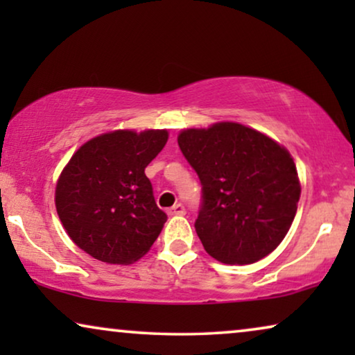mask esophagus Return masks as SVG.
<instances>
[{"instance_id":"34e87169","label":"esophagus","mask_w":355,"mask_h":355,"mask_svg":"<svg viewBox=\"0 0 355 355\" xmlns=\"http://www.w3.org/2000/svg\"><path fill=\"white\" fill-rule=\"evenodd\" d=\"M184 213H186V208H184L182 203H178V205H174V207H171V208H169V210H168V215H169V216L184 215Z\"/></svg>"}]
</instances>
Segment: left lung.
Masks as SVG:
<instances>
[{"mask_svg": "<svg viewBox=\"0 0 355 355\" xmlns=\"http://www.w3.org/2000/svg\"><path fill=\"white\" fill-rule=\"evenodd\" d=\"M178 144L202 184L196 231L208 254L227 265L271 254L288 234L300 197L288 150L237 123L186 129Z\"/></svg>", "mask_w": 355, "mask_h": 355, "instance_id": "left-lung-1", "label": "left lung"}]
</instances>
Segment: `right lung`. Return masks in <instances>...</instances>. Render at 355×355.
I'll list each match as a JSON object with an SVG mask.
<instances>
[{
  "label": "right lung",
  "mask_w": 355,
  "mask_h": 355,
  "mask_svg": "<svg viewBox=\"0 0 355 355\" xmlns=\"http://www.w3.org/2000/svg\"><path fill=\"white\" fill-rule=\"evenodd\" d=\"M168 142V130H113L72 155L56 184L58 216L74 244L106 263L139 260L168 216L157 207L145 168Z\"/></svg>",
  "instance_id": "right-lung-1"
}]
</instances>
